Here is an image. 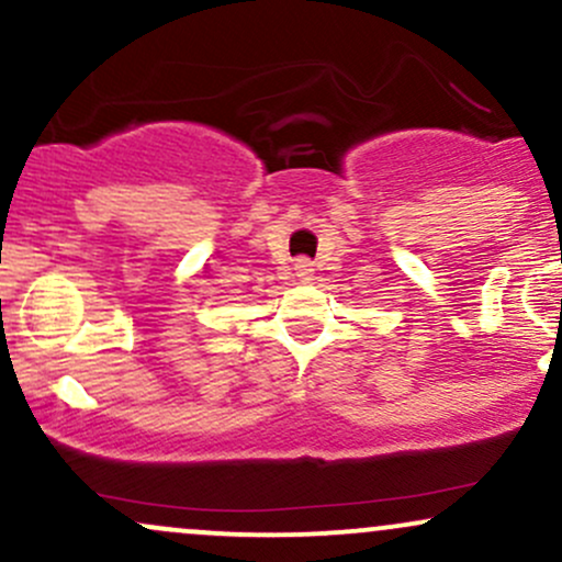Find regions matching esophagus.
I'll return each mask as SVG.
<instances>
[{
	"mask_svg": "<svg viewBox=\"0 0 562 562\" xmlns=\"http://www.w3.org/2000/svg\"><path fill=\"white\" fill-rule=\"evenodd\" d=\"M295 277H299L301 282H312L314 277V263L308 259H299L295 261Z\"/></svg>",
	"mask_w": 562,
	"mask_h": 562,
	"instance_id": "34e87169",
	"label": "esophagus"
}]
</instances>
